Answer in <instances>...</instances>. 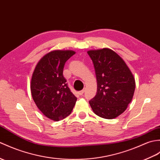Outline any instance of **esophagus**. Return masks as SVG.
<instances>
[{"instance_id":"obj_1","label":"esophagus","mask_w":160,"mask_h":160,"mask_svg":"<svg viewBox=\"0 0 160 160\" xmlns=\"http://www.w3.org/2000/svg\"><path fill=\"white\" fill-rule=\"evenodd\" d=\"M84 91H85V89H84H84H82V91H80V95H82V94L84 93Z\"/></svg>"}]
</instances>
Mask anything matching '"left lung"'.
Here are the masks:
<instances>
[{"mask_svg": "<svg viewBox=\"0 0 160 160\" xmlns=\"http://www.w3.org/2000/svg\"><path fill=\"white\" fill-rule=\"evenodd\" d=\"M93 62L98 89L89 101L98 116L112 119L127 109L134 93L136 82L130 69L119 55L109 48L87 52Z\"/></svg>", "mask_w": 160, "mask_h": 160, "instance_id": "1", "label": "left lung"}]
</instances>
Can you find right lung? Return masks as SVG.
Listing matches in <instances>:
<instances>
[{"label":"right lung","instance_id":"obj_1","mask_svg":"<svg viewBox=\"0 0 160 160\" xmlns=\"http://www.w3.org/2000/svg\"><path fill=\"white\" fill-rule=\"evenodd\" d=\"M75 53L73 50L50 52L40 59L32 73V99L41 112L51 120L58 121L69 116L76 102L62 74L65 62Z\"/></svg>","mask_w":160,"mask_h":160}]
</instances>
